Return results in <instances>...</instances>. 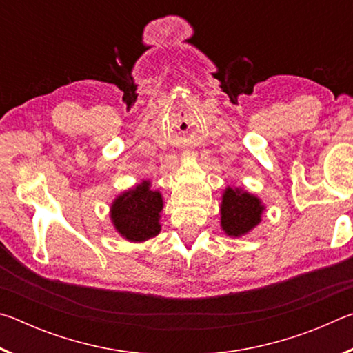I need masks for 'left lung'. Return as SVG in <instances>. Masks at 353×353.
Returning a JSON list of instances; mask_svg holds the SVG:
<instances>
[{"label":"left lung","instance_id":"1","mask_svg":"<svg viewBox=\"0 0 353 353\" xmlns=\"http://www.w3.org/2000/svg\"><path fill=\"white\" fill-rule=\"evenodd\" d=\"M263 205L240 188H227L221 205V225L227 235L241 236L260 223Z\"/></svg>","mask_w":353,"mask_h":353}]
</instances>
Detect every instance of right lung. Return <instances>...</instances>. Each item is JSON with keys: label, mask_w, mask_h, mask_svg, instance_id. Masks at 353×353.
<instances>
[{"label": "right lung", "mask_w": 353, "mask_h": 353, "mask_svg": "<svg viewBox=\"0 0 353 353\" xmlns=\"http://www.w3.org/2000/svg\"><path fill=\"white\" fill-rule=\"evenodd\" d=\"M163 202L159 191L143 182L119 196L112 205V221L117 230L129 241H145L160 232V212Z\"/></svg>", "instance_id": "1"}]
</instances>
